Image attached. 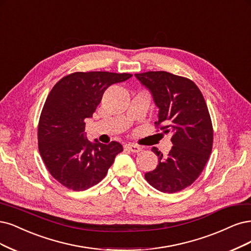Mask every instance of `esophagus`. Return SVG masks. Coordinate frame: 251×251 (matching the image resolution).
I'll use <instances>...</instances> for the list:
<instances>
[{"mask_svg":"<svg viewBox=\"0 0 251 251\" xmlns=\"http://www.w3.org/2000/svg\"><path fill=\"white\" fill-rule=\"evenodd\" d=\"M125 149L126 150H128L129 151H132V152H139V151H141V148H139V146L138 145H135V144H126L125 145Z\"/></svg>","mask_w":251,"mask_h":251,"instance_id":"1","label":"esophagus"}]
</instances>
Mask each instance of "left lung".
Wrapping results in <instances>:
<instances>
[{
    "instance_id": "obj_1",
    "label": "left lung",
    "mask_w": 251,
    "mask_h": 251,
    "mask_svg": "<svg viewBox=\"0 0 251 251\" xmlns=\"http://www.w3.org/2000/svg\"><path fill=\"white\" fill-rule=\"evenodd\" d=\"M159 108L163 133H171L174 144L167 157L157 148L159 164L146 172L145 179L164 193H175L192 185L201 176L212 151L213 126L202 93L195 83L167 72L135 74Z\"/></svg>"
}]
</instances>
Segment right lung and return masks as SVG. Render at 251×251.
Here are the masks:
<instances>
[{
    "label": "right lung",
    "mask_w": 251,
    "mask_h": 251,
    "mask_svg": "<svg viewBox=\"0 0 251 251\" xmlns=\"http://www.w3.org/2000/svg\"><path fill=\"white\" fill-rule=\"evenodd\" d=\"M132 75L79 72L62 77L50 90L39 118L38 149L51 176L64 187L84 191L99 184L124 151L116 141L90 142L85 120L92 117L109 86Z\"/></svg>",
    "instance_id": "add662e5"
}]
</instances>
